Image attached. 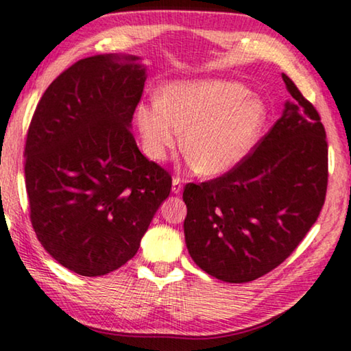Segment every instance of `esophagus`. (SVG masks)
I'll return each instance as SVG.
<instances>
[{"mask_svg":"<svg viewBox=\"0 0 351 351\" xmlns=\"http://www.w3.org/2000/svg\"><path fill=\"white\" fill-rule=\"evenodd\" d=\"M182 191V180L180 176H173V181H171V192L180 193Z\"/></svg>","mask_w":351,"mask_h":351,"instance_id":"1","label":"esophagus"}]
</instances>
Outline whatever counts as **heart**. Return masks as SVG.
<instances>
[{
	"label": "heart",
	"instance_id": "heart-1",
	"mask_svg": "<svg viewBox=\"0 0 351 351\" xmlns=\"http://www.w3.org/2000/svg\"><path fill=\"white\" fill-rule=\"evenodd\" d=\"M266 123V106L243 83L228 80L175 82L159 99L137 107V124L151 158L162 160L180 146L202 175L234 169Z\"/></svg>",
	"mask_w": 351,
	"mask_h": 351
}]
</instances>
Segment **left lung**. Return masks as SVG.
I'll list each match as a JSON object with an SVG mask.
<instances>
[{"label": "left lung", "mask_w": 351, "mask_h": 351, "mask_svg": "<svg viewBox=\"0 0 351 351\" xmlns=\"http://www.w3.org/2000/svg\"><path fill=\"white\" fill-rule=\"evenodd\" d=\"M293 102L239 164L186 184V245L209 276L258 279L289 258L320 216L328 187V142L320 114L290 77Z\"/></svg>", "instance_id": "left-lung-1"}]
</instances>
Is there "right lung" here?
<instances>
[{
    "label": "right lung",
    "instance_id": "1",
    "mask_svg": "<svg viewBox=\"0 0 351 351\" xmlns=\"http://www.w3.org/2000/svg\"><path fill=\"white\" fill-rule=\"evenodd\" d=\"M137 60L77 61L42 94L26 134L31 226L47 252L80 276L132 258L171 189L169 171L140 153L129 129L146 80Z\"/></svg>",
    "mask_w": 351,
    "mask_h": 351
}]
</instances>
